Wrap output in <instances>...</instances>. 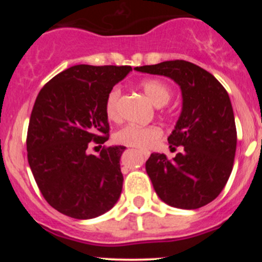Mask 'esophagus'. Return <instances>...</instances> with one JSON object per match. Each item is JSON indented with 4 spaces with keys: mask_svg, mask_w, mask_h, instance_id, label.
Segmentation results:
<instances>
[{
    "mask_svg": "<svg viewBox=\"0 0 262 262\" xmlns=\"http://www.w3.org/2000/svg\"><path fill=\"white\" fill-rule=\"evenodd\" d=\"M140 152H141V154H143V156H144V158H145V159H146V158H149V155H150V154H149L148 151H140Z\"/></svg>",
    "mask_w": 262,
    "mask_h": 262,
    "instance_id": "obj_1",
    "label": "esophagus"
}]
</instances>
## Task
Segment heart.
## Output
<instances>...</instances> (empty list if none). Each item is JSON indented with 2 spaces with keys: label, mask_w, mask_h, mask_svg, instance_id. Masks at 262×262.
I'll use <instances>...</instances> for the list:
<instances>
[{
  "label": "heart",
  "mask_w": 262,
  "mask_h": 262,
  "mask_svg": "<svg viewBox=\"0 0 262 262\" xmlns=\"http://www.w3.org/2000/svg\"><path fill=\"white\" fill-rule=\"evenodd\" d=\"M140 89L145 95V97L150 101V103L154 104L155 107L165 106L171 98L170 87L160 80H144L140 83ZM119 97H121V91L117 87H114L108 93L106 100V114L110 121L117 122L121 118ZM160 135L161 130L155 125L140 127V125L128 124L123 127L119 132H117L116 135H114V139L119 144L144 149L151 145L158 138H160Z\"/></svg>",
  "instance_id": "1"
}]
</instances>
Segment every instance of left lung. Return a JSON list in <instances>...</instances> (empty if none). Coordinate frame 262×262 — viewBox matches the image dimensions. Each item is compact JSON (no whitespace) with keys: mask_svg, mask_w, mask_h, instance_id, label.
<instances>
[{"mask_svg":"<svg viewBox=\"0 0 262 262\" xmlns=\"http://www.w3.org/2000/svg\"><path fill=\"white\" fill-rule=\"evenodd\" d=\"M135 70L166 76L181 89L182 110L167 138L181 152L172 160L152 152L145 164L156 194L171 207L201 208L218 197L233 170L236 128L229 95L212 74L185 60Z\"/></svg>","mask_w":262,"mask_h":262,"instance_id":"left-lung-1","label":"left lung"}]
</instances>
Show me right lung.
Wrapping results in <instances>:
<instances>
[{
  "label": "right lung",
  "instance_id": "right-lung-1",
  "mask_svg": "<svg viewBox=\"0 0 262 262\" xmlns=\"http://www.w3.org/2000/svg\"><path fill=\"white\" fill-rule=\"evenodd\" d=\"M135 70V69H134ZM130 66L75 65L39 92L27 135L28 162L41 194L62 214L91 219L118 202L125 146L87 154L90 141L108 140L106 100Z\"/></svg>",
  "mask_w": 262,
  "mask_h": 262
}]
</instances>
